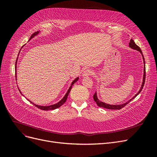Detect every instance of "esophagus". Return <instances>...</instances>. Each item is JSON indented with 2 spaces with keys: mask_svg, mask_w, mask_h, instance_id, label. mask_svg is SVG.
I'll return each instance as SVG.
<instances>
[{
  "mask_svg": "<svg viewBox=\"0 0 157 157\" xmlns=\"http://www.w3.org/2000/svg\"><path fill=\"white\" fill-rule=\"evenodd\" d=\"M92 74H93V72H92V70L86 69V70H85L84 72H83L82 76H83V77H88V76L92 75Z\"/></svg>",
  "mask_w": 157,
  "mask_h": 157,
  "instance_id": "34e87169",
  "label": "esophagus"
}]
</instances>
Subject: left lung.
<instances>
[{"instance_id": "left-lung-1", "label": "left lung", "mask_w": 157, "mask_h": 157, "mask_svg": "<svg viewBox=\"0 0 157 157\" xmlns=\"http://www.w3.org/2000/svg\"><path fill=\"white\" fill-rule=\"evenodd\" d=\"M129 46L131 48H132V49H134V50H137V51H139V52H140V53L141 54L142 56H143V59H144V78H143V82H142L141 87V88H140V91H139L138 92H137V93L135 95V96H134V97H133L132 99H130L129 101H127L126 103H124V104H121V105H109V104H107V103H103V102L101 101L100 100H99L98 97H97V94H96V92H95V94H94V101H96V103H97V105H98L99 107H103V108H105V109H118V110H119V109H121L124 107V106H126L128 103H130V102L133 99H134V98L137 96V95H138V94L141 92L142 89H143L144 86V84H145V63L144 57L143 54H142V52H141L140 48V47H139L136 44L134 41L132 39L130 40V42H129Z\"/></svg>"}]
</instances>
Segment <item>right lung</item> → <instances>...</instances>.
<instances>
[{"label":"right lung","instance_id":"obj_1","mask_svg":"<svg viewBox=\"0 0 157 157\" xmlns=\"http://www.w3.org/2000/svg\"><path fill=\"white\" fill-rule=\"evenodd\" d=\"M39 33V31H37V32H35V33H33V34L31 36V37H30V39H29V40H30L32 38H33L35 36H36V35H38ZM19 55V54H18ZM17 59H16V67H15V68H16V63H17ZM78 80V77H77V78H75L73 81L72 82V83H71V86L69 87V90H68V91H67V92L66 93V94L65 95V96L63 97V98L61 99V100L60 101H59L58 103H57L56 104H54V105H50V106H40V105H36V104H35V103H32L31 101H29L31 103H33V105H34L35 106H36V107H38L39 109H41V110H44V111H48V110H54V109H57V108H59L60 106H61L63 105V104L66 101V100H67V96H68V95H69V92H70V91H71V88H72V86L73 85V84L74 83H75L77 81V80ZM20 93H21V92H20Z\"/></svg>","mask_w":157,"mask_h":157}]
</instances>
